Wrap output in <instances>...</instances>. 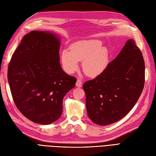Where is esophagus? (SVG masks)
Instances as JSON below:
<instances>
[{
	"instance_id": "esophagus-1",
	"label": "esophagus",
	"mask_w": 156,
	"mask_h": 156,
	"mask_svg": "<svg viewBox=\"0 0 156 156\" xmlns=\"http://www.w3.org/2000/svg\"><path fill=\"white\" fill-rule=\"evenodd\" d=\"M82 84H83V83H82V81H81V80H79L78 79L77 81V82H76V83H75V85H76L77 87L80 88V87H82Z\"/></svg>"
}]
</instances>
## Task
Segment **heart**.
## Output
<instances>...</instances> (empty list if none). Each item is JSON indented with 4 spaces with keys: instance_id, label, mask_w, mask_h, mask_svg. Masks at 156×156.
Instances as JSON below:
<instances>
[{
    "instance_id": "b5f03b06",
    "label": "heart",
    "mask_w": 156,
    "mask_h": 156,
    "mask_svg": "<svg viewBox=\"0 0 156 156\" xmlns=\"http://www.w3.org/2000/svg\"><path fill=\"white\" fill-rule=\"evenodd\" d=\"M82 60L84 73L90 77H96L104 73L109 66V49L102 45L101 40L90 39L75 42L69 50L64 49L61 52V63L68 73H73L78 69L79 62Z\"/></svg>"
}]
</instances>
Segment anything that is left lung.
<instances>
[{
	"label": "left lung",
	"instance_id": "1",
	"mask_svg": "<svg viewBox=\"0 0 156 156\" xmlns=\"http://www.w3.org/2000/svg\"><path fill=\"white\" fill-rule=\"evenodd\" d=\"M144 72L142 53L129 39L104 73L84 83L89 119L107 126L124 118L143 92Z\"/></svg>",
	"mask_w": 156,
	"mask_h": 156
}]
</instances>
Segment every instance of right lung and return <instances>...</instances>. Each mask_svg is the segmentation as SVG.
<instances>
[{
  "mask_svg": "<svg viewBox=\"0 0 156 156\" xmlns=\"http://www.w3.org/2000/svg\"><path fill=\"white\" fill-rule=\"evenodd\" d=\"M60 37L49 31L25 35L8 66V81L14 103L36 124L48 125L62 113V101L77 80L59 62Z\"/></svg>",
  "mask_w": 156,
  "mask_h": 156,
  "instance_id": "1",
  "label": "right lung"
}]
</instances>
